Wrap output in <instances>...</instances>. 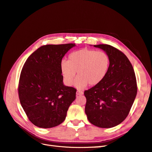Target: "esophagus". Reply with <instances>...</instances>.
Here are the masks:
<instances>
[{
    "label": "esophagus",
    "mask_w": 152,
    "mask_h": 152,
    "mask_svg": "<svg viewBox=\"0 0 152 152\" xmlns=\"http://www.w3.org/2000/svg\"><path fill=\"white\" fill-rule=\"evenodd\" d=\"M84 94V93L83 92H82V91H77V92H76V94L77 95V96H80V95H82Z\"/></svg>",
    "instance_id": "34e87169"
}]
</instances>
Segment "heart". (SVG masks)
<instances>
[{"label":"heart","instance_id":"1","mask_svg":"<svg viewBox=\"0 0 152 152\" xmlns=\"http://www.w3.org/2000/svg\"><path fill=\"white\" fill-rule=\"evenodd\" d=\"M110 59L104 51L82 49L72 53L68 61H61V72L63 81L68 86L74 82L76 72L77 79L75 86L84 89L89 84L94 86L102 82L109 70Z\"/></svg>","mask_w":152,"mask_h":152}]
</instances>
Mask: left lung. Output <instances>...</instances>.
I'll return each mask as SVG.
<instances>
[{
	"label": "left lung",
	"mask_w": 152,
	"mask_h": 152,
	"mask_svg": "<svg viewBox=\"0 0 152 152\" xmlns=\"http://www.w3.org/2000/svg\"><path fill=\"white\" fill-rule=\"evenodd\" d=\"M103 50L110 59L103 80L84 91L85 112L94 126L111 128L120 124L129 113L137 94L134 69L127 56L107 44L94 45Z\"/></svg>",
	"instance_id": "obj_1"
}]
</instances>
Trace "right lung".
<instances>
[{
    "label": "right lung",
    "mask_w": 152,
    "mask_h": 152,
    "mask_svg": "<svg viewBox=\"0 0 152 152\" xmlns=\"http://www.w3.org/2000/svg\"><path fill=\"white\" fill-rule=\"evenodd\" d=\"M74 44L45 45L26 59L21 72L18 93L30 121L41 128L61 124L76 98V89L63 84L62 58Z\"/></svg>",
    "instance_id": "obj_1"
}]
</instances>
